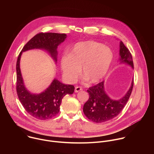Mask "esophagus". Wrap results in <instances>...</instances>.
I'll use <instances>...</instances> for the list:
<instances>
[{"label":"esophagus","instance_id":"1","mask_svg":"<svg viewBox=\"0 0 154 154\" xmlns=\"http://www.w3.org/2000/svg\"><path fill=\"white\" fill-rule=\"evenodd\" d=\"M82 88L80 87V86H76L75 88V93H78L80 91H82Z\"/></svg>","mask_w":154,"mask_h":154}]
</instances>
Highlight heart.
Segmentation results:
<instances>
[{
	"label": "heart",
	"instance_id": "obj_1",
	"mask_svg": "<svg viewBox=\"0 0 154 154\" xmlns=\"http://www.w3.org/2000/svg\"><path fill=\"white\" fill-rule=\"evenodd\" d=\"M113 60L112 49L93 41L77 43L69 54L61 58V68L66 80L76 81L80 72L90 83L100 82L106 75Z\"/></svg>",
	"mask_w": 154,
	"mask_h": 154
}]
</instances>
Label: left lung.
<instances>
[{"label": "left lung", "instance_id": "1", "mask_svg": "<svg viewBox=\"0 0 154 154\" xmlns=\"http://www.w3.org/2000/svg\"><path fill=\"white\" fill-rule=\"evenodd\" d=\"M119 47L120 63H126L134 69L133 59L129 50L122 41H120ZM133 87L134 79L127 93L118 100L112 99L107 95L104 89V81L89 88L87 91L90 97L83 105L84 114L90 120L96 123L104 122L115 118L126 105Z\"/></svg>", "mask_w": 154, "mask_h": 154}]
</instances>
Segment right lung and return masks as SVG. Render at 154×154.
<instances>
[{
    "instance_id": "add662e5",
    "label": "right lung",
    "mask_w": 154,
    "mask_h": 154,
    "mask_svg": "<svg viewBox=\"0 0 154 154\" xmlns=\"http://www.w3.org/2000/svg\"><path fill=\"white\" fill-rule=\"evenodd\" d=\"M65 33H40L33 36L20 52L16 63V91L18 98L26 112L39 120L51 119L60 112L62 99L66 94H72L74 86L66 85L54 79L50 86L39 94H33L26 88L20 69V60L23 52L35 49L47 51L57 63L58 46L66 38Z\"/></svg>"
}]
</instances>
